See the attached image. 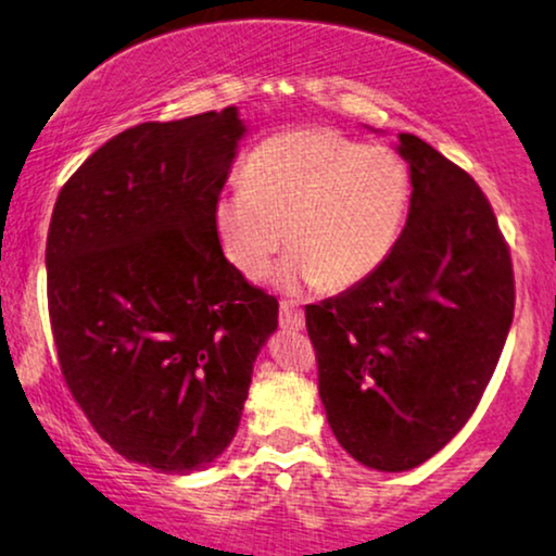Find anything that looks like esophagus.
<instances>
[{
    "mask_svg": "<svg viewBox=\"0 0 556 556\" xmlns=\"http://www.w3.org/2000/svg\"><path fill=\"white\" fill-rule=\"evenodd\" d=\"M279 324H282L285 329H303L305 314L292 303V300H282V305H279Z\"/></svg>",
    "mask_w": 556,
    "mask_h": 556,
    "instance_id": "esophagus-1",
    "label": "esophagus"
}]
</instances>
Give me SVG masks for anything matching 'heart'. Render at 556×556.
Masks as SVG:
<instances>
[{"label":"heart","mask_w":556,"mask_h":556,"mask_svg":"<svg viewBox=\"0 0 556 556\" xmlns=\"http://www.w3.org/2000/svg\"><path fill=\"white\" fill-rule=\"evenodd\" d=\"M410 167L389 146L305 127L274 136L245 164V185L214 201V235L229 264L258 277L287 242L285 285L344 290L368 279L400 240L410 208Z\"/></svg>","instance_id":"1"}]
</instances>
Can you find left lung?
<instances>
[{"label": "left lung", "instance_id": "1", "mask_svg": "<svg viewBox=\"0 0 556 556\" xmlns=\"http://www.w3.org/2000/svg\"><path fill=\"white\" fill-rule=\"evenodd\" d=\"M407 225L353 290L305 308L329 426L368 468L410 470L473 416L515 314L509 245L473 177L400 132Z\"/></svg>", "mask_w": 556, "mask_h": 556}]
</instances>
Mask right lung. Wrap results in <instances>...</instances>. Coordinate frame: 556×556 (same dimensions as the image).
Listing matches in <instances>:
<instances>
[{"mask_svg":"<svg viewBox=\"0 0 556 556\" xmlns=\"http://www.w3.org/2000/svg\"><path fill=\"white\" fill-rule=\"evenodd\" d=\"M242 132L235 106L123 130L62 185L49 225L62 379L114 452L164 473L225 452L277 329V298L214 235Z\"/></svg>","mask_w":556,"mask_h":556,"instance_id":"obj_1","label":"right lung"}]
</instances>
